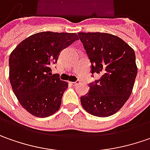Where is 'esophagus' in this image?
<instances>
[{"instance_id":"1","label":"esophagus","mask_w":150,"mask_h":150,"mask_svg":"<svg viewBox=\"0 0 150 150\" xmlns=\"http://www.w3.org/2000/svg\"><path fill=\"white\" fill-rule=\"evenodd\" d=\"M79 83H80V81H79V80H76V81H75V82H71V85H74V86H75V85H78Z\"/></svg>"}]
</instances>
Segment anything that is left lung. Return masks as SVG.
<instances>
[{"instance_id":"obj_1","label":"left lung","mask_w":150,"mask_h":150,"mask_svg":"<svg viewBox=\"0 0 150 150\" xmlns=\"http://www.w3.org/2000/svg\"><path fill=\"white\" fill-rule=\"evenodd\" d=\"M91 63V74H100L80 97L89 114L108 117L121 109L132 93L137 75L134 50L116 35L100 32H79ZM92 76L94 75H92Z\"/></svg>"}]
</instances>
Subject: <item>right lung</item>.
<instances>
[{
  "label": "right lung",
  "instance_id": "right-lung-1",
  "mask_svg": "<svg viewBox=\"0 0 150 150\" xmlns=\"http://www.w3.org/2000/svg\"><path fill=\"white\" fill-rule=\"evenodd\" d=\"M79 39L75 33L44 31L22 40L10 54V82L20 104L32 115L45 118L60 107L68 83L51 74L63 49Z\"/></svg>",
  "mask_w": 150,
  "mask_h": 150
}]
</instances>
